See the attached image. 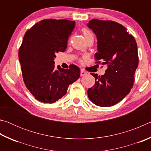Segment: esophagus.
<instances>
[{
    "mask_svg": "<svg viewBox=\"0 0 151 151\" xmlns=\"http://www.w3.org/2000/svg\"><path fill=\"white\" fill-rule=\"evenodd\" d=\"M86 74H87V73L85 72V71L84 70H83V69L81 70V76H85V75H86Z\"/></svg>",
    "mask_w": 151,
    "mask_h": 151,
    "instance_id": "obj_1",
    "label": "esophagus"
}]
</instances>
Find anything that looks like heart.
Listing matches in <instances>:
<instances>
[{"instance_id": "heart-1", "label": "heart", "mask_w": 151, "mask_h": 151, "mask_svg": "<svg viewBox=\"0 0 151 151\" xmlns=\"http://www.w3.org/2000/svg\"><path fill=\"white\" fill-rule=\"evenodd\" d=\"M82 32H83V34L84 35V37H85V39L87 40L88 39L91 37H93V33H92L90 30H88L87 29H85V28H83V29H82Z\"/></svg>"}]
</instances>
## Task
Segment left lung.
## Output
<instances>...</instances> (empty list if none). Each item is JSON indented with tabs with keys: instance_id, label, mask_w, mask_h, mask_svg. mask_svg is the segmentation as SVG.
Instances as JSON below:
<instances>
[{
	"instance_id": "left-lung-1",
	"label": "left lung",
	"mask_w": 151,
	"mask_h": 151,
	"mask_svg": "<svg viewBox=\"0 0 151 151\" xmlns=\"http://www.w3.org/2000/svg\"><path fill=\"white\" fill-rule=\"evenodd\" d=\"M87 26L96 36L95 59L103 60L102 64L108 66L104 75L91 73L95 78V84L88 89V96L97 106H113L121 101L133 86L139 65L136 40L126 28L111 20L93 19Z\"/></svg>"
}]
</instances>
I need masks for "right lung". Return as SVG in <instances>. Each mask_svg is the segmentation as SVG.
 <instances>
[{
    "label": "right lung",
    "mask_w": 151,
    "mask_h": 151,
    "mask_svg": "<svg viewBox=\"0 0 151 151\" xmlns=\"http://www.w3.org/2000/svg\"><path fill=\"white\" fill-rule=\"evenodd\" d=\"M75 22L66 19H45L25 33L19 51L24 83L35 98L44 103H54L65 95L68 86L80 77L75 65L69 69L55 66L58 52H64Z\"/></svg>",
    "instance_id": "right-lung-1"
}]
</instances>
